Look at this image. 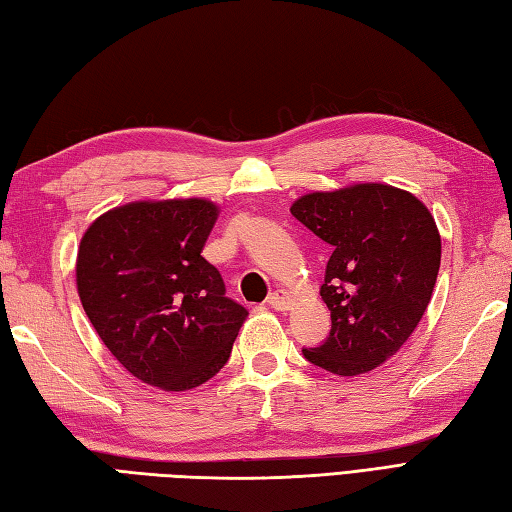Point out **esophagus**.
Returning a JSON list of instances; mask_svg holds the SVG:
<instances>
[{
	"instance_id": "1",
	"label": "esophagus",
	"mask_w": 512,
	"mask_h": 512,
	"mask_svg": "<svg viewBox=\"0 0 512 512\" xmlns=\"http://www.w3.org/2000/svg\"><path fill=\"white\" fill-rule=\"evenodd\" d=\"M267 302H269V307H274V309H278V311H287L291 305H294V298H291L289 291L276 289L274 294H271V296L267 298Z\"/></svg>"
}]
</instances>
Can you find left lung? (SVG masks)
I'll list each match as a JSON object with an SVG mask.
<instances>
[{
    "mask_svg": "<svg viewBox=\"0 0 512 512\" xmlns=\"http://www.w3.org/2000/svg\"><path fill=\"white\" fill-rule=\"evenodd\" d=\"M289 210L333 247L320 287L331 333L302 353L342 378L373 371L402 349L431 302L442 258L433 214L387 183L309 192Z\"/></svg>",
    "mask_w": 512,
    "mask_h": 512,
    "instance_id": "left-lung-1",
    "label": "left lung"
}]
</instances>
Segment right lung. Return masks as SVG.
<instances>
[{
    "label": "right lung",
    "mask_w": 512,
    "mask_h": 512,
    "mask_svg": "<svg viewBox=\"0 0 512 512\" xmlns=\"http://www.w3.org/2000/svg\"><path fill=\"white\" fill-rule=\"evenodd\" d=\"M218 212L198 196L145 198L103 212L81 236L83 311L112 356L163 391L214 378L247 318L201 256Z\"/></svg>",
    "instance_id": "obj_1"
}]
</instances>
